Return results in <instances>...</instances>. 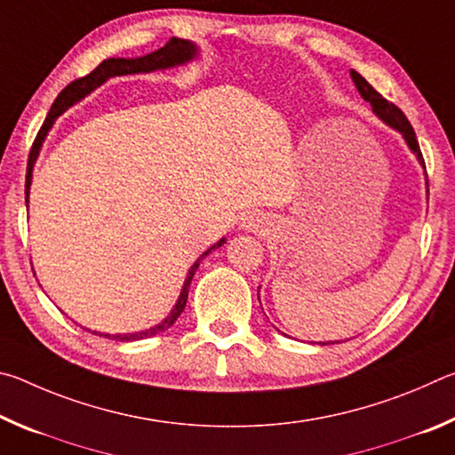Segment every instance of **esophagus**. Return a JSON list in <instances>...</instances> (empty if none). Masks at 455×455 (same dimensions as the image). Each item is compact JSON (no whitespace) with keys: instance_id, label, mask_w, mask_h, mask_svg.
<instances>
[{"instance_id":"1","label":"esophagus","mask_w":455,"mask_h":455,"mask_svg":"<svg viewBox=\"0 0 455 455\" xmlns=\"http://www.w3.org/2000/svg\"><path fill=\"white\" fill-rule=\"evenodd\" d=\"M243 227L257 230V228L260 227V222H259V219H257V217H252V214H251V217H246V219H244V225H243Z\"/></svg>"}]
</instances>
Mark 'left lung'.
Listing matches in <instances>:
<instances>
[{
	"label": "left lung",
	"instance_id": "obj_1",
	"mask_svg": "<svg viewBox=\"0 0 455 455\" xmlns=\"http://www.w3.org/2000/svg\"><path fill=\"white\" fill-rule=\"evenodd\" d=\"M351 78H353V82H355V86H357V90H359V94L363 96V100L365 102H369L371 104V108H373V112L377 114V116H379L385 124H389L391 128H395L397 132H402V136L405 138V142H407V146H410L411 148V152L415 154V156H418V160H419V164L426 168V163H423V156H421V150H419V142H418V138H415V132H413V128H411V124H410V120L405 118V114L399 110V108L394 104V102H389V100H385L379 92H377L371 84H369L363 76L361 74H357L355 70H351ZM323 345H329V343H323Z\"/></svg>",
	"mask_w": 455,
	"mask_h": 455
}]
</instances>
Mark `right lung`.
<instances>
[{"label":"right lung","mask_w":455,"mask_h":455,"mask_svg":"<svg viewBox=\"0 0 455 455\" xmlns=\"http://www.w3.org/2000/svg\"><path fill=\"white\" fill-rule=\"evenodd\" d=\"M198 48L192 42L188 40H180V37H171L163 48L148 53V56H142V58H108L104 60L102 64L98 68H94L88 76H84V78L74 80L72 84H68V86L60 92L56 102L52 104L50 112H48V118L44 120V124L40 128V132H37L36 140L32 144V150H29V163H28V174H26V204H28V196H29V184H32V171H34V163L37 158V154H40L42 144L45 140V136H48L50 128L53 126V122L60 116L61 112H66L68 108L74 106L78 100H82L84 96H88L92 90H96L98 86H102V84L108 78H114V76H126V74H148L154 70H166V68H174V66H182L190 61L192 58H196ZM225 244V238H220L217 244H212L209 251L203 252L200 259H196V263L190 267V271L187 275V281H184V287L180 291V297L179 301H176L174 309L171 311V315L163 321L158 323L156 327H150L146 331H138V333H124V335H110V333H94L100 337H106V339H114V341H140V339L146 337H152V335H158L166 331L168 327L174 325V321L180 317V313L184 311V307H187V299H188V287L192 283V276H195L196 268L200 265V260H203L209 252H212L214 249H219V246Z\"/></svg>","instance_id":"add662e5"}]
</instances>
